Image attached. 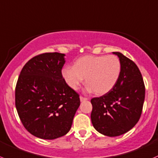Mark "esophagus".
I'll list each match as a JSON object with an SVG mask.
<instances>
[{
  "label": "esophagus",
  "instance_id": "1",
  "mask_svg": "<svg viewBox=\"0 0 158 158\" xmlns=\"http://www.w3.org/2000/svg\"><path fill=\"white\" fill-rule=\"evenodd\" d=\"M87 98H84V97H82V96L80 97V101H81V102H82V101H87Z\"/></svg>",
  "mask_w": 158,
  "mask_h": 158
}]
</instances>
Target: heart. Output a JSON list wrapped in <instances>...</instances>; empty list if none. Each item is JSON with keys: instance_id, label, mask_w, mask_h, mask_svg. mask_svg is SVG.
Masks as SVG:
<instances>
[{"instance_id": "heart-1", "label": "heart", "mask_w": 158, "mask_h": 158, "mask_svg": "<svg viewBox=\"0 0 158 158\" xmlns=\"http://www.w3.org/2000/svg\"><path fill=\"white\" fill-rule=\"evenodd\" d=\"M121 69L119 58L114 55L84 56L75 60L73 68H64L62 76L73 90L79 89L86 78L88 91L104 95L116 85Z\"/></svg>"}]
</instances>
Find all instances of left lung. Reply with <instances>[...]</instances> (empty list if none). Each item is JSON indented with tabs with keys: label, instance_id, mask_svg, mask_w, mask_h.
Returning a JSON list of instances; mask_svg holds the SVG:
<instances>
[{
	"label": "left lung",
	"instance_id": "1",
	"mask_svg": "<svg viewBox=\"0 0 158 158\" xmlns=\"http://www.w3.org/2000/svg\"><path fill=\"white\" fill-rule=\"evenodd\" d=\"M121 74L116 85L100 98H92L90 118L94 127L108 137H117L132 129L141 115L145 98L142 75L137 65L120 52Z\"/></svg>",
	"mask_w": 158,
	"mask_h": 158
}]
</instances>
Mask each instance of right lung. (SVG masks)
<instances>
[{
  "label": "right lung",
  "instance_id": "1",
  "mask_svg": "<svg viewBox=\"0 0 158 158\" xmlns=\"http://www.w3.org/2000/svg\"><path fill=\"white\" fill-rule=\"evenodd\" d=\"M65 54L45 53L26 63L15 89V106L24 127L35 137L53 140L71 129L80 98L61 69Z\"/></svg>",
  "mask_w": 158,
  "mask_h": 158
}]
</instances>
